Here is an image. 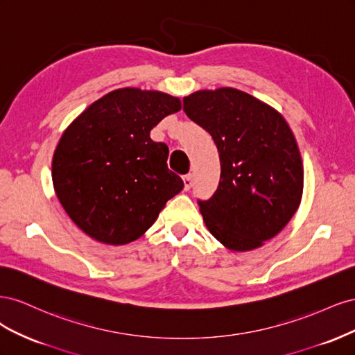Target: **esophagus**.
Listing matches in <instances>:
<instances>
[{
    "label": "esophagus",
    "mask_w": 355,
    "mask_h": 355,
    "mask_svg": "<svg viewBox=\"0 0 355 355\" xmlns=\"http://www.w3.org/2000/svg\"><path fill=\"white\" fill-rule=\"evenodd\" d=\"M192 187V175H185L184 176V189L189 191Z\"/></svg>",
    "instance_id": "obj_1"
}]
</instances>
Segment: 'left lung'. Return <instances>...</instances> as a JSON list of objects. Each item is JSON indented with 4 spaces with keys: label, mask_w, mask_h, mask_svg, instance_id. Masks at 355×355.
I'll use <instances>...</instances> for the list:
<instances>
[{
    "label": "left lung",
    "mask_w": 355,
    "mask_h": 355,
    "mask_svg": "<svg viewBox=\"0 0 355 355\" xmlns=\"http://www.w3.org/2000/svg\"><path fill=\"white\" fill-rule=\"evenodd\" d=\"M184 111L218 146L220 180L198 200L213 237L235 252L253 250L280 232L302 197L304 167L296 139L271 106L237 89L200 90Z\"/></svg>",
    "instance_id": "1"
}]
</instances>
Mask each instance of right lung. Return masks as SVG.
Masks as SVG:
<instances>
[{
    "label": "right lung",
    "mask_w": 355,
    "mask_h": 355,
    "mask_svg": "<svg viewBox=\"0 0 355 355\" xmlns=\"http://www.w3.org/2000/svg\"><path fill=\"white\" fill-rule=\"evenodd\" d=\"M180 110L161 92L118 89L92 103L62 135L51 178L77 227L105 244H127L184 189L167 167L168 148L149 132Z\"/></svg>",
    "instance_id": "add662e5"
}]
</instances>
